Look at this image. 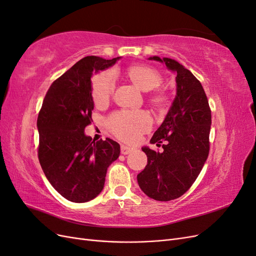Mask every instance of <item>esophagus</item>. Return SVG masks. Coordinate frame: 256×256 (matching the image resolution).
I'll return each mask as SVG.
<instances>
[{"label":"esophagus","mask_w":256,"mask_h":256,"mask_svg":"<svg viewBox=\"0 0 256 256\" xmlns=\"http://www.w3.org/2000/svg\"><path fill=\"white\" fill-rule=\"evenodd\" d=\"M132 150H134L132 147H128V146H126V145H122V146H120V152H122V154H130Z\"/></svg>","instance_id":"1"}]
</instances>
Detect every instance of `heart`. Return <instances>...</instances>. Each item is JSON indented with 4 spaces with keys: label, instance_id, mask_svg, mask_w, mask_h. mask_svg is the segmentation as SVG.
Returning <instances> with one entry per match:
<instances>
[{
    "label": "heart",
    "instance_id": "obj_1",
    "mask_svg": "<svg viewBox=\"0 0 256 256\" xmlns=\"http://www.w3.org/2000/svg\"><path fill=\"white\" fill-rule=\"evenodd\" d=\"M129 80L143 92H150L162 84V76L156 69L146 65H132L126 70ZM115 88L114 74L104 70L95 74L92 80V96L96 106L109 102ZM147 102L154 110L161 111L170 104V96L164 90H157L147 97ZM108 128L120 140L134 142L150 128V120L145 112L120 111L111 114L106 120Z\"/></svg>",
    "mask_w": 256,
    "mask_h": 256
}]
</instances>
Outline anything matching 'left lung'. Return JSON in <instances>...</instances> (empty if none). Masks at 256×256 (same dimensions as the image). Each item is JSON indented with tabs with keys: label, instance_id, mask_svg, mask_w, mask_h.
Wrapping results in <instances>:
<instances>
[{
	"label": "left lung",
	"instance_id": "left-lung-1",
	"mask_svg": "<svg viewBox=\"0 0 256 256\" xmlns=\"http://www.w3.org/2000/svg\"><path fill=\"white\" fill-rule=\"evenodd\" d=\"M176 72L177 92L164 122L150 142L164 150L143 147L147 166L138 174V182L147 196L171 200L187 192L202 171L209 154L212 111L200 82L172 58L152 56Z\"/></svg>",
	"mask_w": 256,
	"mask_h": 256
}]
</instances>
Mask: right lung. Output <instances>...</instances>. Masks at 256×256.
<instances>
[{"instance_id":"1","label":"right lung","mask_w":256,"mask_h":256,"mask_svg":"<svg viewBox=\"0 0 256 256\" xmlns=\"http://www.w3.org/2000/svg\"><path fill=\"white\" fill-rule=\"evenodd\" d=\"M120 58L80 60L51 84L38 114L42 168L52 187L70 202L95 198L104 189L108 168L120 156L118 142L109 138L95 142L84 134L94 110L92 74Z\"/></svg>"}]
</instances>
